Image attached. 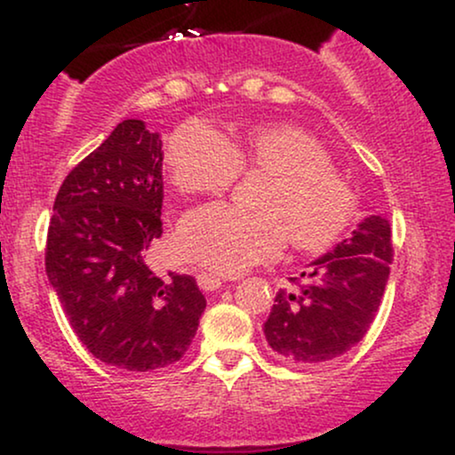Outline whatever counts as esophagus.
Wrapping results in <instances>:
<instances>
[{
    "mask_svg": "<svg viewBox=\"0 0 455 455\" xmlns=\"http://www.w3.org/2000/svg\"><path fill=\"white\" fill-rule=\"evenodd\" d=\"M196 282L203 291H218L222 286V278H218V275L213 274H205V271H201V274L196 275Z\"/></svg>",
    "mask_w": 455,
    "mask_h": 455,
    "instance_id": "34e87169",
    "label": "esophagus"
}]
</instances>
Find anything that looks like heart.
Returning a JSON list of instances; mask_svg holds the SVG:
<instances>
[{
    "mask_svg": "<svg viewBox=\"0 0 455 455\" xmlns=\"http://www.w3.org/2000/svg\"><path fill=\"white\" fill-rule=\"evenodd\" d=\"M166 169L184 195H220L239 173L265 175L245 213L224 203L188 212L177 228V248L188 260L235 275L278 259L286 239L299 252H323L353 216V192L318 140L289 124H265L224 139L198 119L181 124L166 145Z\"/></svg>",
    "mask_w": 455,
    "mask_h": 455,
    "instance_id": "b5f03b06",
    "label": "heart"
}]
</instances>
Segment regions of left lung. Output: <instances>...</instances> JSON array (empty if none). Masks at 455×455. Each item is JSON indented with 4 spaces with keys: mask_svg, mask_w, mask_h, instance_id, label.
I'll list each match as a JSON object with an SVG mask.
<instances>
[{
    "mask_svg": "<svg viewBox=\"0 0 455 455\" xmlns=\"http://www.w3.org/2000/svg\"><path fill=\"white\" fill-rule=\"evenodd\" d=\"M391 227L385 216H370L331 252L312 260L297 291L280 289L265 338L280 357L318 363L340 357L365 336L377 316L389 263Z\"/></svg>",
    "mask_w": 455,
    "mask_h": 455,
    "instance_id": "8db88e82",
    "label": "left lung"
}]
</instances>
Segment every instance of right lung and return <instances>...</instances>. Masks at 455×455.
<instances>
[{
    "label": "right lung",
    "mask_w": 455,
    "mask_h": 455,
    "mask_svg": "<svg viewBox=\"0 0 455 455\" xmlns=\"http://www.w3.org/2000/svg\"><path fill=\"white\" fill-rule=\"evenodd\" d=\"M162 156L158 132L124 119L68 173L46 235V275L76 338L132 372L180 362L207 306L192 275L145 263L162 235Z\"/></svg>",
    "instance_id": "right-lung-1"
}]
</instances>
